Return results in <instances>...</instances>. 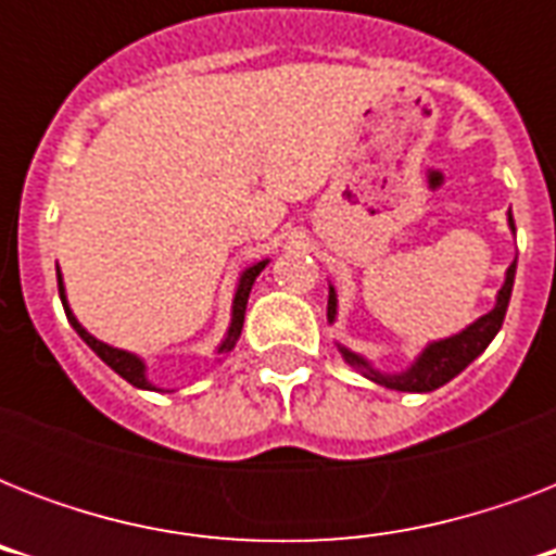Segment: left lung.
<instances>
[{
	"mask_svg": "<svg viewBox=\"0 0 556 556\" xmlns=\"http://www.w3.org/2000/svg\"><path fill=\"white\" fill-rule=\"evenodd\" d=\"M510 227H514V216H510ZM517 230V227H514ZM514 274H517V262L508 268V279H505V286L500 291V300H496V308L488 312L484 317L465 329L462 334L450 340H439V343H432L421 357H418V364L413 366L404 375H380V371L369 369L366 361H361L357 355L346 352V349H340L343 357H346L352 366H361L366 371V378H371L375 383L387 389H397V392H432V389L444 387L447 380H453L458 371L465 369L467 364H473L476 357L482 355L488 343L496 338V331L502 329V320H505V312H508L510 303V291H514ZM334 308H338V300H334V291H329V320H334Z\"/></svg>",
	"mask_w": 556,
	"mask_h": 556,
	"instance_id": "1",
	"label": "left lung"
}]
</instances>
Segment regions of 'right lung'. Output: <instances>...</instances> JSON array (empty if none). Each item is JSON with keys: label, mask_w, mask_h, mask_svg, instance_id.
Listing matches in <instances>:
<instances>
[{"label": "right lung", "mask_w": 556, "mask_h": 556, "mask_svg": "<svg viewBox=\"0 0 556 556\" xmlns=\"http://www.w3.org/2000/svg\"><path fill=\"white\" fill-rule=\"evenodd\" d=\"M265 268V262H256L253 268H248L242 274V279H239V288H236V296H233V323H230V331H227V340L222 343V349L218 352H230L236 343V338H239V331H242V323H244V308H248V294H251V286L253 279L260 277V270ZM56 288H60V300H63V308H65V317H68V323L74 326V331L80 334L83 340H86V346L94 352V355L103 361L106 366H112V369L121 375L124 380H129L132 387L138 389H152V383L147 378H143V364L138 361L135 355H129V352H121V349H112L106 346V343H100V340H94L89 334V331L83 329L80 323L74 320V314L68 312V303H65V294H63V279H60V270H56Z\"/></svg>", "instance_id": "1"}]
</instances>
